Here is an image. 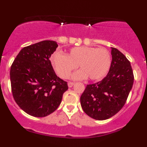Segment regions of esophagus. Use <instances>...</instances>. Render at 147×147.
Listing matches in <instances>:
<instances>
[{
  "label": "esophagus",
  "mask_w": 147,
  "mask_h": 147,
  "mask_svg": "<svg viewBox=\"0 0 147 147\" xmlns=\"http://www.w3.org/2000/svg\"><path fill=\"white\" fill-rule=\"evenodd\" d=\"M68 87L69 88H72V86H73L74 85H75V83L71 82V81H69V82L68 83Z\"/></svg>",
  "instance_id": "1"
}]
</instances>
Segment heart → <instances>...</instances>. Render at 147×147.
Segmentation results:
<instances>
[{"label":"heart","mask_w":147,"mask_h":147,"mask_svg":"<svg viewBox=\"0 0 147 147\" xmlns=\"http://www.w3.org/2000/svg\"><path fill=\"white\" fill-rule=\"evenodd\" d=\"M51 60L55 70L61 78H68L78 66L81 70L72 75L74 79L88 77L90 80H99L109 72L112 56L104 48L82 46L70 49L66 55L55 53L51 56Z\"/></svg>","instance_id":"b5f03b06"}]
</instances>
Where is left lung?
<instances>
[{
  "instance_id": "1",
  "label": "left lung",
  "mask_w": 147,
  "mask_h": 147,
  "mask_svg": "<svg viewBox=\"0 0 147 147\" xmlns=\"http://www.w3.org/2000/svg\"><path fill=\"white\" fill-rule=\"evenodd\" d=\"M112 56L107 76L99 82L87 85L80 98L84 112L98 121L108 119L123 108L134 84L130 61L115 48H112Z\"/></svg>"
}]
</instances>
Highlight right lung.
I'll list each match as a JSON object with an SVG mask.
<instances>
[{"instance_id": "right-lung-1", "label": "right lung", "mask_w": 147, "mask_h": 147, "mask_svg": "<svg viewBox=\"0 0 147 147\" xmlns=\"http://www.w3.org/2000/svg\"><path fill=\"white\" fill-rule=\"evenodd\" d=\"M57 47L51 40L25 47L11 64L13 97L18 105L32 116L45 117L54 112L68 88L66 81L57 76L49 59Z\"/></svg>"}]
</instances>
